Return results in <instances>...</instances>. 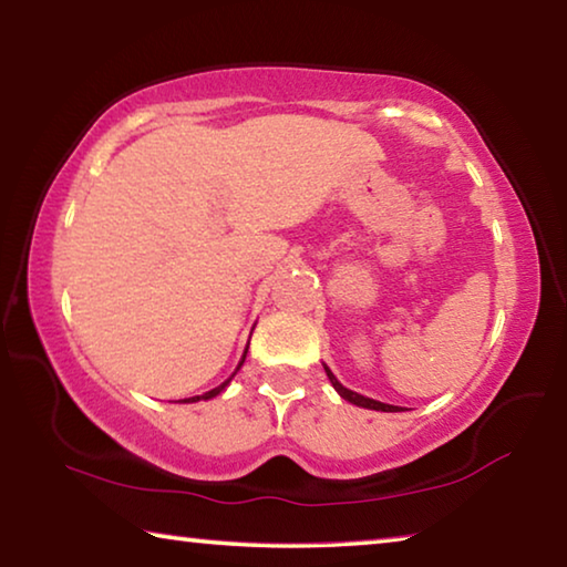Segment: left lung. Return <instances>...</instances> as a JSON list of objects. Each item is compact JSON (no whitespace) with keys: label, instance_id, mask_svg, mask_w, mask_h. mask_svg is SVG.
Wrapping results in <instances>:
<instances>
[{"label":"left lung","instance_id":"8db88e82","mask_svg":"<svg viewBox=\"0 0 567 567\" xmlns=\"http://www.w3.org/2000/svg\"><path fill=\"white\" fill-rule=\"evenodd\" d=\"M324 372H328V378H330V382H332V388L338 390L344 400L352 402V405H360V408H368V410H382V412H398V408H395V405H385V402L370 400V398H364V395H358V392H352V390H348V388H342L340 382H338V378H334L328 368H324Z\"/></svg>","mask_w":567,"mask_h":567}]
</instances>
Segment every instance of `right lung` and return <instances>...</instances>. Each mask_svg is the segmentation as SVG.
I'll use <instances>...</instances> for the list:
<instances>
[{
    "label": "right lung",
    "instance_id": "add662e5",
    "mask_svg": "<svg viewBox=\"0 0 567 567\" xmlns=\"http://www.w3.org/2000/svg\"><path fill=\"white\" fill-rule=\"evenodd\" d=\"M245 354H247V350H245ZM245 354H243V360H239V364H237V370L239 368H243V362H245ZM235 370V372H237ZM235 378V375H233ZM233 378H227L225 382H223V385H217L215 390H209V392H205V395H195V398H187V400H179V402H197V400H209V398H215V395H219V392H223L227 385H229V380H233Z\"/></svg>",
    "mask_w": 567,
    "mask_h": 567
}]
</instances>
